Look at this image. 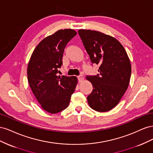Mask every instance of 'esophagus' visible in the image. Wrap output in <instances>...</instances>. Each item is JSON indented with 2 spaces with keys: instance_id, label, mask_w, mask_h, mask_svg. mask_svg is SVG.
<instances>
[{
  "instance_id": "1",
  "label": "esophagus",
  "mask_w": 153,
  "mask_h": 153,
  "mask_svg": "<svg viewBox=\"0 0 153 153\" xmlns=\"http://www.w3.org/2000/svg\"><path fill=\"white\" fill-rule=\"evenodd\" d=\"M78 81H79L80 82H82L83 80H84V77L83 75H80L78 76Z\"/></svg>"
}]
</instances>
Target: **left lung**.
Masks as SVG:
<instances>
[{"mask_svg":"<svg viewBox=\"0 0 153 153\" xmlns=\"http://www.w3.org/2000/svg\"><path fill=\"white\" fill-rule=\"evenodd\" d=\"M78 34L92 63L99 64V74L87 76L93 87L87 96L90 107L108 112L116 106L127 90L131 66L128 54L118 40L102 32L86 29Z\"/></svg>","mask_w":153,"mask_h":153,"instance_id":"1","label":"left lung"}]
</instances>
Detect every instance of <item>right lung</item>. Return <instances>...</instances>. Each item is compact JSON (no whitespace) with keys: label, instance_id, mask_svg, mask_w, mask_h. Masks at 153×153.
<instances>
[{"label":"right lung","instance_id":"obj_1","mask_svg":"<svg viewBox=\"0 0 153 153\" xmlns=\"http://www.w3.org/2000/svg\"><path fill=\"white\" fill-rule=\"evenodd\" d=\"M76 32L61 29L46 37L37 45L27 66L31 90L41 108L50 114L66 109L78 83L76 76H57L64 48Z\"/></svg>","mask_w":153,"mask_h":153}]
</instances>
